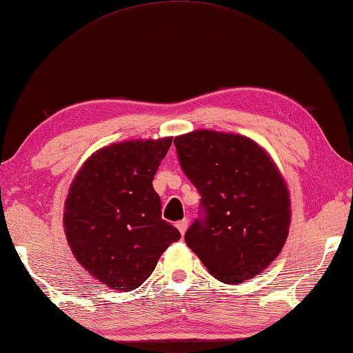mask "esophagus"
<instances>
[{
  "mask_svg": "<svg viewBox=\"0 0 353 353\" xmlns=\"http://www.w3.org/2000/svg\"><path fill=\"white\" fill-rule=\"evenodd\" d=\"M188 225H190V221H188V219H182V221H179V223H176L177 230L180 232V234H182V236L185 234Z\"/></svg>",
  "mask_w": 353,
  "mask_h": 353,
  "instance_id": "obj_1",
  "label": "esophagus"
}]
</instances>
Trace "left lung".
I'll return each mask as SVG.
<instances>
[{
    "instance_id": "1",
    "label": "left lung",
    "mask_w": 353,
    "mask_h": 353,
    "mask_svg": "<svg viewBox=\"0 0 353 353\" xmlns=\"http://www.w3.org/2000/svg\"><path fill=\"white\" fill-rule=\"evenodd\" d=\"M179 163L200 194L185 242L216 280L239 284L280 254L290 224L289 192L265 150L215 130L174 138Z\"/></svg>"
}]
</instances>
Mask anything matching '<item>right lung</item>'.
I'll return each instance as SVG.
<instances>
[{"label": "right lung", "instance_id": "right-lung-1", "mask_svg": "<svg viewBox=\"0 0 353 353\" xmlns=\"http://www.w3.org/2000/svg\"><path fill=\"white\" fill-rule=\"evenodd\" d=\"M173 138L103 147L72 183L64 230L77 260L111 289L130 292L153 272L161 254L180 239L161 216L153 177Z\"/></svg>", "mask_w": 353, "mask_h": 353}]
</instances>
